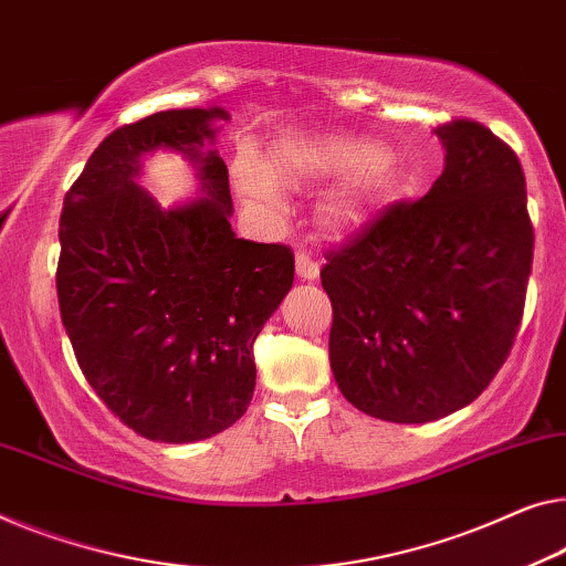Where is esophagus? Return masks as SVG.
Segmentation results:
<instances>
[{"label": "esophagus", "mask_w": 566, "mask_h": 566, "mask_svg": "<svg viewBox=\"0 0 566 566\" xmlns=\"http://www.w3.org/2000/svg\"><path fill=\"white\" fill-rule=\"evenodd\" d=\"M294 264H297V276L302 282H315L317 280L319 264L307 254V251H297V256H294Z\"/></svg>", "instance_id": "esophagus-1"}]
</instances>
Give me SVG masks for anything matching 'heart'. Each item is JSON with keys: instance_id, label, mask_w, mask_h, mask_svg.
I'll return each mask as SVG.
<instances>
[{"instance_id": "obj_1", "label": "heart", "mask_w": 566, "mask_h": 566, "mask_svg": "<svg viewBox=\"0 0 566 566\" xmlns=\"http://www.w3.org/2000/svg\"><path fill=\"white\" fill-rule=\"evenodd\" d=\"M384 151L368 142L333 137V134H307V137H286L272 151V167L259 159L256 151L241 149L233 163V182L243 198L254 202L269 216L280 218L286 210L284 190L300 188L317 177L364 172L381 163ZM364 218V200L343 196L325 210V226L333 233L353 231Z\"/></svg>"}]
</instances>
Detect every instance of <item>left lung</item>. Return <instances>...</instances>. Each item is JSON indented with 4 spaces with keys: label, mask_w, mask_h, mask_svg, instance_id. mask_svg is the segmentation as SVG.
Masks as SVG:
<instances>
[{
    "label": "left lung",
    "mask_w": 566,
    "mask_h": 566,
    "mask_svg": "<svg viewBox=\"0 0 566 566\" xmlns=\"http://www.w3.org/2000/svg\"><path fill=\"white\" fill-rule=\"evenodd\" d=\"M434 134L444 170L427 196L384 210L319 272L337 389L396 424L442 419L493 381L534 259L518 157L475 122Z\"/></svg>",
    "instance_id": "left-lung-1"
}]
</instances>
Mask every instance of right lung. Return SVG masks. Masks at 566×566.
<instances>
[{
    "label": "right lung",
    "mask_w": 566,
    "mask_h": 566,
    "mask_svg": "<svg viewBox=\"0 0 566 566\" xmlns=\"http://www.w3.org/2000/svg\"><path fill=\"white\" fill-rule=\"evenodd\" d=\"M221 106L170 108L108 134L61 216L57 302L86 381L126 427L155 442L208 440L249 409L254 340L294 282L280 243L231 229ZM175 150L197 198L163 209L144 159Z\"/></svg>",
    "instance_id": "add662e5"
}]
</instances>
